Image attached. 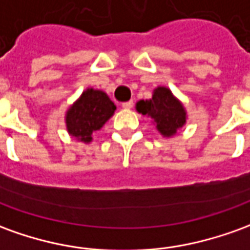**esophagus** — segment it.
<instances>
[{"mask_svg":"<svg viewBox=\"0 0 250 250\" xmlns=\"http://www.w3.org/2000/svg\"><path fill=\"white\" fill-rule=\"evenodd\" d=\"M132 105H134V101L132 100L127 101V103H123V104H122V107L125 108V109H131V108H132Z\"/></svg>","mask_w":250,"mask_h":250,"instance_id":"1","label":"esophagus"}]
</instances>
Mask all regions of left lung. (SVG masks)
I'll return each instance as SVG.
<instances>
[{"label": "left lung", "instance_id": "8db88e82", "mask_svg": "<svg viewBox=\"0 0 250 250\" xmlns=\"http://www.w3.org/2000/svg\"><path fill=\"white\" fill-rule=\"evenodd\" d=\"M137 111L153 119L157 131L162 137L172 138L187 123V111L183 103L167 86L153 90L150 100H139Z\"/></svg>", "mask_w": 250, "mask_h": 250}]
</instances>
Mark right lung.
<instances>
[{
  "instance_id": "1",
  "label": "right lung",
  "mask_w": 250,
  "mask_h": 250,
  "mask_svg": "<svg viewBox=\"0 0 250 250\" xmlns=\"http://www.w3.org/2000/svg\"><path fill=\"white\" fill-rule=\"evenodd\" d=\"M115 109L116 105L105 92L88 88L66 111V130L78 142L90 143L93 139L92 134L101 130L112 118Z\"/></svg>"
}]
</instances>
